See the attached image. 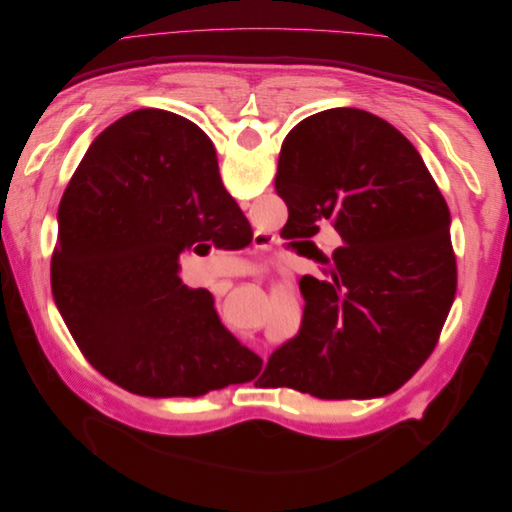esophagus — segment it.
I'll list each match as a JSON object with an SVG mask.
<instances>
[{"instance_id": "esophagus-1", "label": "esophagus", "mask_w": 512, "mask_h": 512, "mask_svg": "<svg viewBox=\"0 0 512 512\" xmlns=\"http://www.w3.org/2000/svg\"><path fill=\"white\" fill-rule=\"evenodd\" d=\"M254 243H256V247H265V245L269 243V237H267V235H260V232H256V235H254Z\"/></svg>"}]
</instances>
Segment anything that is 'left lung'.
Listing matches in <instances>:
<instances>
[{"mask_svg":"<svg viewBox=\"0 0 512 512\" xmlns=\"http://www.w3.org/2000/svg\"><path fill=\"white\" fill-rule=\"evenodd\" d=\"M275 190L307 237L331 224L327 280L307 277L301 329L265 374L320 399L397 391L438 344L457 265L446 200L408 138L359 108L299 121L282 143Z\"/></svg>","mask_w":512,"mask_h":512,"instance_id":"left-lung-1","label":"left lung"}]
</instances>
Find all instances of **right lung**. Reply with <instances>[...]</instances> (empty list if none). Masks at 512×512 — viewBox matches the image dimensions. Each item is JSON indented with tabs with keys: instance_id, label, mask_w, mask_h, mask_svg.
I'll return each mask as SVG.
<instances>
[{
	"instance_id": "obj_1",
	"label": "right lung",
	"mask_w": 512,
	"mask_h": 512,
	"mask_svg": "<svg viewBox=\"0 0 512 512\" xmlns=\"http://www.w3.org/2000/svg\"><path fill=\"white\" fill-rule=\"evenodd\" d=\"M237 209L209 136L185 117L136 111L96 138L59 203L51 288L104 378L145 397H198L260 374L211 292L179 277V256Z\"/></svg>"
}]
</instances>
